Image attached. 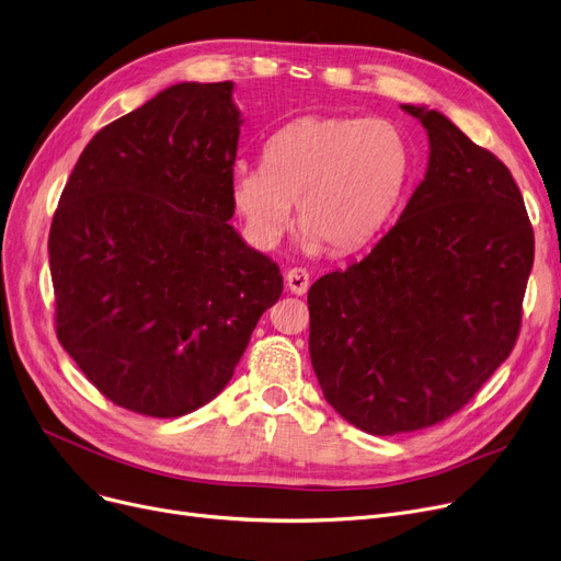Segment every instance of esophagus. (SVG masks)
<instances>
[{"label":"esophagus","mask_w":561,"mask_h":561,"mask_svg":"<svg viewBox=\"0 0 561 561\" xmlns=\"http://www.w3.org/2000/svg\"><path fill=\"white\" fill-rule=\"evenodd\" d=\"M286 286H288L290 294H296V296L307 294L309 273L305 271V267H290V271L286 273Z\"/></svg>","instance_id":"34e87169"}]
</instances>
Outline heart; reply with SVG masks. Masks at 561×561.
Segmentation results:
<instances>
[{"mask_svg":"<svg viewBox=\"0 0 561 561\" xmlns=\"http://www.w3.org/2000/svg\"><path fill=\"white\" fill-rule=\"evenodd\" d=\"M410 176V146L382 116H302L263 146V167H236L231 204L252 242L275 248L294 225L311 245L353 254L392 220Z\"/></svg>","mask_w":561,"mask_h":561,"instance_id":"b5f03b06","label":"heart"}]
</instances>
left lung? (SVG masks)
I'll use <instances>...</instances> for the list:
<instances>
[{"label": "left lung", "instance_id": "left-lung-1", "mask_svg": "<svg viewBox=\"0 0 561 561\" xmlns=\"http://www.w3.org/2000/svg\"><path fill=\"white\" fill-rule=\"evenodd\" d=\"M424 181L399 222L309 288V357L328 403L371 435L466 405L514 348L534 231L508 169L437 110Z\"/></svg>", "mask_w": 561, "mask_h": 561}]
</instances>
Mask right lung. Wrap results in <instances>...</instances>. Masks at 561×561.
<instances>
[{
    "label": "right lung",
    "mask_w": 561,
    "mask_h": 561,
    "mask_svg": "<svg viewBox=\"0 0 561 561\" xmlns=\"http://www.w3.org/2000/svg\"><path fill=\"white\" fill-rule=\"evenodd\" d=\"M233 82H181L87 144L50 227L57 336L116 405L181 417L233 376L279 265L229 225Z\"/></svg>",
    "instance_id": "obj_1"
}]
</instances>
